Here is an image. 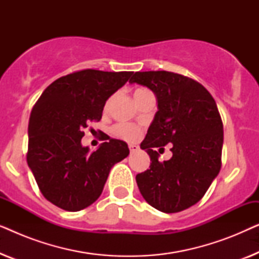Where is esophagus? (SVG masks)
<instances>
[{
  "instance_id": "obj_1",
  "label": "esophagus",
  "mask_w": 259,
  "mask_h": 259,
  "mask_svg": "<svg viewBox=\"0 0 259 259\" xmlns=\"http://www.w3.org/2000/svg\"><path fill=\"white\" fill-rule=\"evenodd\" d=\"M128 148H130L131 153H134V152L139 151V146H137V145H134V144H130L128 145Z\"/></svg>"
}]
</instances>
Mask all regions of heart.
I'll use <instances>...</instances> for the list:
<instances>
[{
	"label": "heart",
	"instance_id": "1",
	"mask_svg": "<svg viewBox=\"0 0 259 259\" xmlns=\"http://www.w3.org/2000/svg\"><path fill=\"white\" fill-rule=\"evenodd\" d=\"M146 93H150V92H148L147 90H144V88H138V90L133 92V97H134V99H136V98H139V97H141V95H144ZM109 102H111V100H108L107 102H106L105 108L108 107ZM112 131L116 137L121 138V139L127 140V141H134V140L139 139L141 136L140 127L132 125V123H126V122L116 123V125H114V127H113Z\"/></svg>",
	"mask_w": 259,
	"mask_h": 259
}]
</instances>
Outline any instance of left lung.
<instances>
[{
	"mask_svg": "<svg viewBox=\"0 0 259 259\" xmlns=\"http://www.w3.org/2000/svg\"><path fill=\"white\" fill-rule=\"evenodd\" d=\"M131 83L146 86L157 97L158 112L140 147L151 158L137 175L144 199L165 213L198 203L222 166L224 133L214 99L196 80L166 72H136ZM171 143L172 158L160 163L155 147Z\"/></svg>",
	"mask_w": 259,
	"mask_h": 259,
	"instance_id": "left-lung-1",
	"label": "left lung"
}]
</instances>
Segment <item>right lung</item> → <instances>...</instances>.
<instances>
[{
	"label": "right lung",
	"mask_w": 259,
	"mask_h": 259,
	"mask_svg": "<svg viewBox=\"0 0 259 259\" xmlns=\"http://www.w3.org/2000/svg\"><path fill=\"white\" fill-rule=\"evenodd\" d=\"M133 72L83 69L59 77L31 109L27 162L46 199L75 212L100 197L113 165L130 154L125 141L105 136L97 151L81 145L83 128L100 121L107 99Z\"/></svg>",
	"instance_id": "right-lung-1"
}]
</instances>
